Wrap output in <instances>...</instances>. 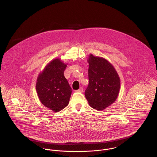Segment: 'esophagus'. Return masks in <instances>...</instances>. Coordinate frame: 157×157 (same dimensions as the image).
Here are the masks:
<instances>
[{
	"mask_svg": "<svg viewBox=\"0 0 157 157\" xmlns=\"http://www.w3.org/2000/svg\"><path fill=\"white\" fill-rule=\"evenodd\" d=\"M77 92H83V88H79L78 90H76Z\"/></svg>",
	"mask_w": 157,
	"mask_h": 157,
	"instance_id": "1",
	"label": "esophagus"
}]
</instances>
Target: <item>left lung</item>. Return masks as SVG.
I'll list each match as a JSON object with an SVG mask.
<instances>
[{"label":"left lung","instance_id":"1","mask_svg":"<svg viewBox=\"0 0 157 157\" xmlns=\"http://www.w3.org/2000/svg\"><path fill=\"white\" fill-rule=\"evenodd\" d=\"M89 85L85 95L90 106L103 111L117 100L120 90V78L112 63L106 59L88 56Z\"/></svg>","mask_w":157,"mask_h":157}]
</instances>
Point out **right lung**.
<instances>
[{"label": "right lung", "instance_id": "1", "mask_svg": "<svg viewBox=\"0 0 157 157\" xmlns=\"http://www.w3.org/2000/svg\"><path fill=\"white\" fill-rule=\"evenodd\" d=\"M67 67L59 58L50 61L38 75L36 89L42 104L54 112H59L69 102L72 89L64 76Z\"/></svg>", "mask_w": 157, "mask_h": 157}]
</instances>
